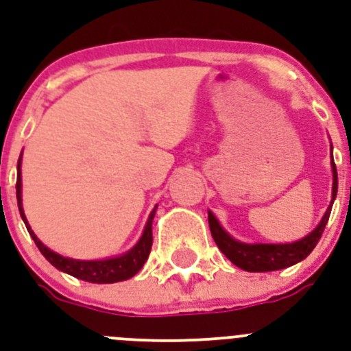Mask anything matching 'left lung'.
<instances>
[{"label":"left lung","instance_id":"left-lung-1","mask_svg":"<svg viewBox=\"0 0 351 351\" xmlns=\"http://www.w3.org/2000/svg\"><path fill=\"white\" fill-rule=\"evenodd\" d=\"M332 165V201L329 204L328 211L322 217L321 223L302 241L293 242V244H242V242L234 241L223 228L220 227L218 220L211 211H208V223H210L211 235L217 242L218 249L234 263L239 268L252 273H265L276 271V269L289 268V266L297 265L298 261L307 258L312 249L317 245L322 232H324L326 223L331 215V206L335 203L336 193H338V172H336L335 160Z\"/></svg>","mask_w":351,"mask_h":351}]
</instances>
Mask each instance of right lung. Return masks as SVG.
<instances>
[{"label":"right lung","mask_w":351,"mask_h":351,"mask_svg":"<svg viewBox=\"0 0 351 351\" xmlns=\"http://www.w3.org/2000/svg\"><path fill=\"white\" fill-rule=\"evenodd\" d=\"M22 160V157H20ZM20 160L19 165H16V201H19V210L20 215H22L23 221H25V227L29 230L30 237L34 239L36 245L39 247V251L43 252L44 258L58 268L59 271H64L68 275L75 276V278L83 280V282L90 283H117L124 282V280L131 278V276L136 275L141 268H143L145 261L150 256L152 244H154V235H152V221H154L155 210L150 213L147 221V227H145L143 235H141L140 242L131 249L130 252H126L124 256H119V258L112 259H102V261H78V259H69L62 258V256L56 254L51 249H47L39 239L36 237V234L32 232V228L29 227V221H27L25 215H23L22 208V177H20Z\"/></svg>","instance_id":"right-lung-1"}]
</instances>
